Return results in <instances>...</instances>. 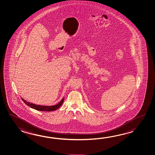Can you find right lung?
Instances as JSON below:
<instances>
[{"label": "right lung", "instance_id": "1", "mask_svg": "<svg viewBox=\"0 0 155 155\" xmlns=\"http://www.w3.org/2000/svg\"><path fill=\"white\" fill-rule=\"evenodd\" d=\"M22 100H23L24 102H25V104H26V105L29 106L30 107H31L33 109H35V110L41 111H55L57 109H59L60 107L61 106V105L63 104V102H64V97L61 100V101L59 103H58V104L54 106L38 105H35V104H34L32 103L28 102V101H26V100H24L23 99H22Z\"/></svg>", "mask_w": 155, "mask_h": 155}]
</instances>
